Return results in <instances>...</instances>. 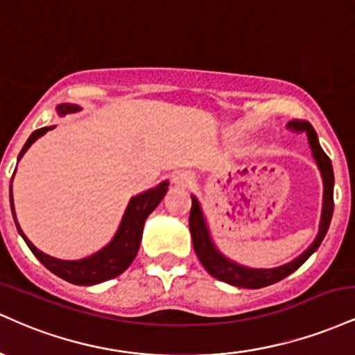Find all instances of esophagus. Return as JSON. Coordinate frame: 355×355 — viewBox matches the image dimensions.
Returning <instances> with one entry per match:
<instances>
[{"mask_svg":"<svg viewBox=\"0 0 355 355\" xmlns=\"http://www.w3.org/2000/svg\"><path fill=\"white\" fill-rule=\"evenodd\" d=\"M172 180L175 185L178 187H189L191 182H193V175H191L189 170H178V172L173 173Z\"/></svg>","mask_w":355,"mask_h":355,"instance_id":"obj_1","label":"esophagus"}]
</instances>
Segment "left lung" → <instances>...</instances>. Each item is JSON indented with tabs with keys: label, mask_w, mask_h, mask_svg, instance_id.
Masks as SVG:
<instances>
[{
	"label": "left lung",
	"mask_w": 355,
	"mask_h": 355,
	"mask_svg": "<svg viewBox=\"0 0 355 355\" xmlns=\"http://www.w3.org/2000/svg\"><path fill=\"white\" fill-rule=\"evenodd\" d=\"M287 128L294 130V132H305L309 137V144H311L312 155L315 158V164L319 166L322 180H324V205H322V217H320V227L319 234H317L315 240L312 242V245L304 252L302 255H299L292 262L285 263V266L275 267V268H250L239 266V263L232 262L227 259L225 255H222L218 252V248L215 247L214 240L210 237L209 225H207V220L203 217V211L200 203H198L197 197L191 195V209H190V218H189V227L191 234V242H193L195 254H197L198 260L202 262V266L205 267V270L209 272L211 277L227 282L235 287H243V288H260L272 285L279 280L285 279L287 275H291L292 272H295L305 260L311 257L313 252L319 248V245L324 240L325 234H327L329 225H331L332 214H334V170L331 158L325 155L324 150L317 140L315 130L312 128V125L309 121L304 120H294L288 121Z\"/></svg>",
	"instance_id": "left-lung-1"
}]
</instances>
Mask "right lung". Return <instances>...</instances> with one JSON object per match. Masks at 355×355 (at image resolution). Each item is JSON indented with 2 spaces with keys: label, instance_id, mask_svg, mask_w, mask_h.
<instances>
[{
  "label": "right lung",
  "instance_id": "right-lung-1",
  "mask_svg": "<svg viewBox=\"0 0 355 355\" xmlns=\"http://www.w3.org/2000/svg\"><path fill=\"white\" fill-rule=\"evenodd\" d=\"M78 105H70V103H61L56 107L60 116H64L67 113H75L78 112ZM55 126H43V128L35 130L31 133L30 138L24 144L23 150L18 155V160L23 157L24 152L30 148L31 144H35L40 137H43L48 130H53ZM15 175V173H13ZM166 190H168V182H162L160 185H157L155 189H150L144 191V193L135 195L130 200L128 207H126L123 218H121L120 227H118L115 237L112 239V242L107 247H103L96 254L87 257V259L81 260H61L55 259L43 254L42 250H38L30 240L26 239V235L23 234V230L19 229L18 220L15 215V205H13V193H11L10 187V203H11V211H13V218L16 223V229H18L19 235H21L26 245L30 247V250L33 252V255L40 262L43 263L48 270H51L53 274L58 275L60 279L67 280V282L75 284V285H95L105 280L113 279V277L123 274L126 268L130 267V263L133 262L138 254V248H140L141 242V234H144V225L145 220L152 211L157 209L158 203L162 202V198L165 197Z\"/></svg>",
  "mask_w": 355,
  "mask_h": 355
}]
</instances>
